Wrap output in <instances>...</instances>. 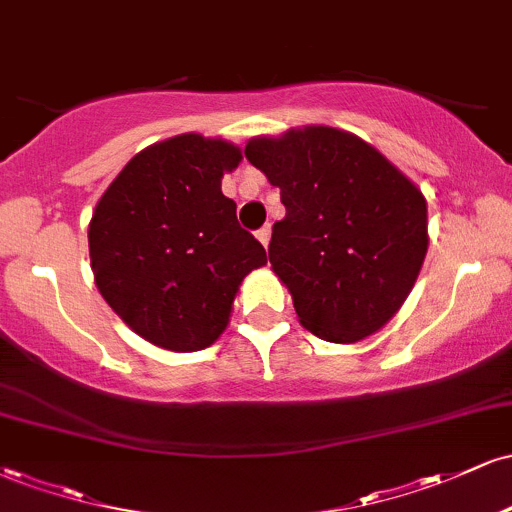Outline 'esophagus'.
<instances>
[{
	"label": "esophagus",
	"instance_id": "34e87169",
	"mask_svg": "<svg viewBox=\"0 0 512 512\" xmlns=\"http://www.w3.org/2000/svg\"><path fill=\"white\" fill-rule=\"evenodd\" d=\"M269 238H272V228H269V226H262L260 231H257V240H260V243L264 245V248H267V245H269Z\"/></svg>",
	"mask_w": 512,
	"mask_h": 512
}]
</instances>
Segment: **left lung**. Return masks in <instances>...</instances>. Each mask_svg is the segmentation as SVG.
I'll use <instances>...</instances> for the list:
<instances>
[{
    "mask_svg": "<svg viewBox=\"0 0 512 512\" xmlns=\"http://www.w3.org/2000/svg\"><path fill=\"white\" fill-rule=\"evenodd\" d=\"M245 156L279 187L269 262L315 337L354 344L385 327L428 250L426 197L346 129L308 125L252 137Z\"/></svg>",
    "mask_w": 512,
    "mask_h": 512,
    "instance_id": "8db88e82",
    "label": "left lung"
}]
</instances>
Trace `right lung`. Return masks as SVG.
I'll use <instances>...</instances> for the list:
<instances>
[{"mask_svg":"<svg viewBox=\"0 0 512 512\" xmlns=\"http://www.w3.org/2000/svg\"><path fill=\"white\" fill-rule=\"evenodd\" d=\"M243 151L187 132L146 146L110 182L88 223L93 279L105 303L161 349H207L228 327L240 284L267 264L238 226L223 173Z\"/></svg>","mask_w":512,"mask_h":512,"instance_id":"add662e5","label":"right lung"}]
</instances>
